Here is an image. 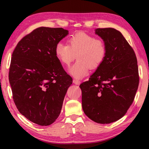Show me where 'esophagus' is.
Returning a JSON list of instances; mask_svg holds the SVG:
<instances>
[{"label": "esophagus", "mask_w": 149, "mask_h": 149, "mask_svg": "<svg viewBox=\"0 0 149 149\" xmlns=\"http://www.w3.org/2000/svg\"><path fill=\"white\" fill-rule=\"evenodd\" d=\"M73 82H74V84H75V85H79L80 84V81L78 80V79H74L73 80Z\"/></svg>", "instance_id": "1"}]
</instances>
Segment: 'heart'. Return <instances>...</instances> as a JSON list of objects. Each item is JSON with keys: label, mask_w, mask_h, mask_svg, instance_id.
I'll return each mask as SVG.
<instances>
[{"label": "heart", "mask_w": 149, "mask_h": 149, "mask_svg": "<svg viewBox=\"0 0 149 149\" xmlns=\"http://www.w3.org/2000/svg\"><path fill=\"white\" fill-rule=\"evenodd\" d=\"M93 54L91 52H90L89 53V54H88V58H89V60H91L92 59H93Z\"/></svg>", "instance_id": "1"}]
</instances>
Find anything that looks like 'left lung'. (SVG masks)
Masks as SVG:
<instances>
[{
    "label": "left lung",
    "instance_id": "obj_1",
    "mask_svg": "<svg viewBox=\"0 0 149 149\" xmlns=\"http://www.w3.org/2000/svg\"><path fill=\"white\" fill-rule=\"evenodd\" d=\"M68 33L62 27H39L22 38L12 53L9 82L14 102L22 115L39 125L56 121L72 84L56 56L57 45Z\"/></svg>",
    "mask_w": 149,
    "mask_h": 149
}]
</instances>
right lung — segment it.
<instances>
[{"label":"right lung","instance_id":"obj_1","mask_svg":"<svg viewBox=\"0 0 149 149\" xmlns=\"http://www.w3.org/2000/svg\"><path fill=\"white\" fill-rule=\"evenodd\" d=\"M95 34L104 42V57L89 80L79 87L85 115L105 124L125 114L134 100L139 77L135 52L119 31L99 28Z\"/></svg>","mask_w":149,"mask_h":149}]
</instances>
